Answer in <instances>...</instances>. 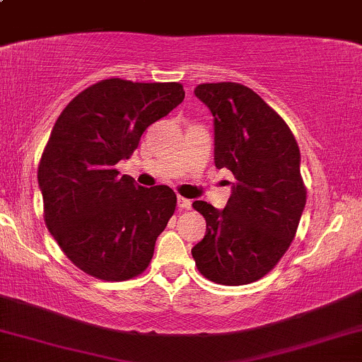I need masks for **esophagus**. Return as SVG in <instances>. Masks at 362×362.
Segmentation results:
<instances>
[{
    "label": "esophagus",
    "instance_id": "1",
    "mask_svg": "<svg viewBox=\"0 0 362 362\" xmlns=\"http://www.w3.org/2000/svg\"><path fill=\"white\" fill-rule=\"evenodd\" d=\"M177 206H178V209H180V211H185V209H190L192 202H190L189 199H185V197H182V195H178V197H177Z\"/></svg>",
    "mask_w": 362,
    "mask_h": 362
}]
</instances>
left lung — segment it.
Masks as SVG:
<instances>
[{"label":"left lung","mask_w":362,"mask_h":362,"mask_svg":"<svg viewBox=\"0 0 362 362\" xmlns=\"http://www.w3.org/2000/svg\"><path fill=\"white\" fill-rule=\"evenodd\" d=\"M195 97L214 117V163L235 175L224 209L195 201L206 235L192 248L199 272L224 286L259 281L296 235L306 189L296 139L272 107L240 83H204Z\"/></svg>","instance_id":"1"}]
</instances>
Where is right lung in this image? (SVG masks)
<instances>
[{
    "mask_svg": "<svg viewBox=\"0 0 362 362\" xmlns=\"http://www.w3.org/2000/svg\"><path fill=\"white\" fill-rule=\"evenodd\" d=\"M185 97L180 83L102 80L61 112L39 163L45 226L69 260L103 281L139 276L175 213L167 185L141 187L115 165Z\"/></svg>",
    "mask_w": 362,
    "mask_h": 362,
    "instance_id": "add662e5",
    "label": "right lung"
}]
</instances>
